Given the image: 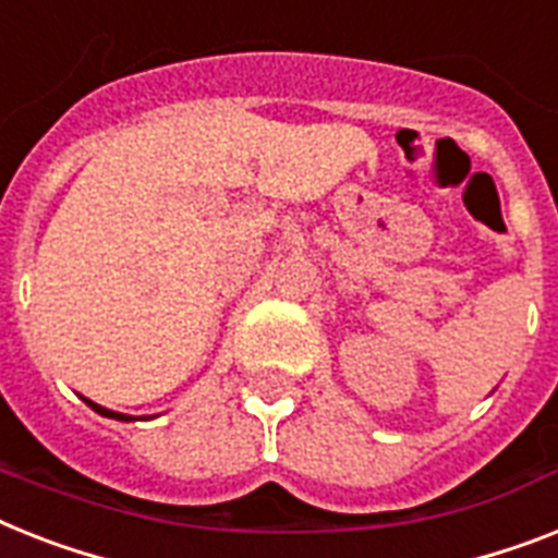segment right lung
<instances>
[{"mask_svg":"<svg viewBox=\"0 0 558 558\" xmlns=\"http://www.w3.org/2000/svg\"><path fill=\"white\" fill-rule=\"evenodd\" d=\"M85 404H88L90 410H94V412H99V415H106V418H120V421H131V415H122V412H111V410H106V407L94 404V401H88V398H85Z\"/></svg>","mask_w":558,"mask_h":558,"instance_id":"1","label":"right lung"}]
</instances>
